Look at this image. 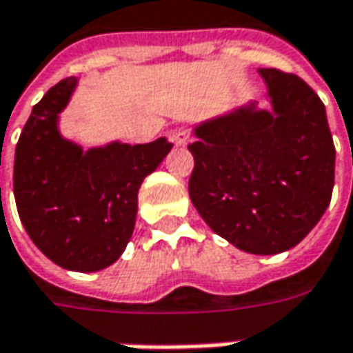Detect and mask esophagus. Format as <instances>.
Here are the masks:
<instances>
[{
	"mask_svg": "<svg viewBox=\"0 0 353 353\" xmlns=\"http://www.w3.org/2000/svg\"><path fill=\"white\" fill-rule=\"evenodd\" d=\"M170 137H172V141H174L179 147H183V145H186V143L190 141V129H188V127H176V129H172Z\"/></svg>",
	"mask_w": 353,
	"mask_h": 353,
	"instance_id": "obj_1",
	"label": "esophagus"
}]
</instances>
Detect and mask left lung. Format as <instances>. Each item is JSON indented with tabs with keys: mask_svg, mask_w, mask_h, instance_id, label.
I'll return each mask as SVG.
<instances>
[{
	"mask_svg": "<svg viewBox=\"0 0 353 353\" xmlns=\"http://www.w3.org/2000/svg\"><path fill=\"white\" fill-rule=\"evenodd\" d=\"M274 113L240 109L204 123L188 145V194L204 222L240 250L278 254L326 212L336 147L326 107L304 79L260 69Z\"/></svg>",
	"mask_w": 353,
	"mask_h": 353,
	"instance_id": "8db88e82",
	"label": "left lung"
}]
</instances>
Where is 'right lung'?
<instances>
[{
    "label": "right lung",
    "mask_w": 353,
    "mask_h": 353,
    "mask_svg": "<svg viewBox=\"0 0 353 353\" xmlns=\"http://www.w3.org/2000/svg\"><path fill=\"white\" fill-rule=\"evenodd\" d=\"M75 83V77L59 81L33 107L15 147L13 192L27 234L49 260L95 272L127 248L139 188L172 143L161 137L83 152L57 131V115Z\"/></svg>",
    "instance_id": "obj_1"
}]
</instances>
